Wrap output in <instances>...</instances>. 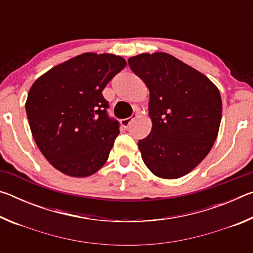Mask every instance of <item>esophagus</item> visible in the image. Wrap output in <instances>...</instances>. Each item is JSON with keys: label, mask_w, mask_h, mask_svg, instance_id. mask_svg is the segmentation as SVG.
<instances>
[{"label": "esophagus", "mask_w": 253, "mask_h": 253, "mask_svg": "<svg viewBox=\"0 0 253 253\" xmlns=\"http://www.w3.org/2000/svg\"><path fill=\"white\" fill-rule=\"evenodd\" d=\"M136 117V115H132L131 117H129V118H125V119H122L121 121V124H122V126L124 127V128H128V126L130 125V123H131V121L132 119H134Z\"/></svg>", "instance_id": "1"}]
</instances>
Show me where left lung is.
I'll list each match as a JSON object with an SVG mask.
<instances>
[{
    "instance_id": "left-lung-1",
    "label": "left lung",
    "mask_w": 253,
    "mask_h": 253,
    "mask_svg": "<svg viewBox=\"0 0 253 253\" xmlns=\"http://www.w3.org/2000/svg\"><path fill=\"white\" fill-rule=\"evenodd\" d=\"M128 65L149 90L152 130L138 142L145 165L157 177H182L204 160L219 134V89L166 52L140 53Z\"/></svg>"
}]
</instances>
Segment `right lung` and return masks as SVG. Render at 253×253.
Returning a JSON list of instances; mask_svg holds the SVG:
<instances>
[{"label":"right lung","instance_id":"1","mask_svg":"<svg viewBox=\"0 0 253 253\" xmlns=\"http://www.w3.org/2000/svg\"><path fill=\"white\" fill-rule=\"evenodd\" d=\"M125 66L119 55L87 52L34 81L25 102L29 125L34 142L55 169L87 177L108 160L119 125L107 115L102 90Z\"/></svg>","mask_w":253,"mask_h":253}]
</instances>
